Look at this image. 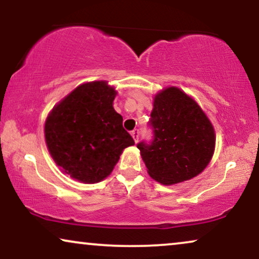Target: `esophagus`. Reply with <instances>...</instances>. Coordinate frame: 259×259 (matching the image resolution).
<instances>
[{
    "instance_id": "34e87169",
    "label": "esophagus",
    "mask_w": 259,
    "mask_h": 259,
    "mask_svg": "<svg viewBox=\"0 0 259 259\" xmlns=\"http://www.w3.org/2000/svg\"><path fill=\"white\" fill-rule=\"evenodd\" d=\"M131 134H132V137H133V139H134V141H136V143H138V140H139V134H140V132H139V130H133L132 132H131Z\"/></svg>"
}]
</instances>
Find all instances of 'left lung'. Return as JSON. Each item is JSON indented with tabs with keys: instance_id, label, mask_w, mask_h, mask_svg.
Returning <instances> with one entry per match:
<instances>
[{
	"instance_id": "obj_1",
	"label": "left lung",
	"mask_w": 259,
	"mask_h": 259,
	"mask_svg": "<svg viewBox=\"0 0 259 259\" xmlns=\"http://www.w3.org/2000/svg\"><path fill=\"white\" fill-rule=\"evenodd\" d=\"M150 123L153 140L137 147L152 179L173 185L204 171L214 152V128L190 95L173 86L159 92L154 95Z\"/></svg>"
}]
</instances>
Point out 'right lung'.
Instances as JSON below:
<instances>
[{
	"instance_id": "right-lung-1",
	"label": "right lung",
	"mask_w": 259,
	"mask_h": 259,
	"mask_svg": "<svg viewBox=\"0 0 259 259\" xmlns=\"http://www.w3.org/2000/svg\"><path fill=\"white\" fill-rule=\"evenodd\" d=\"M118 92L107 81L77 86L56 104L45 122L46 145L55 164L77 182L94 184L111 175L133 138L113 107Z\"/></svg>"
}]
</instances>
